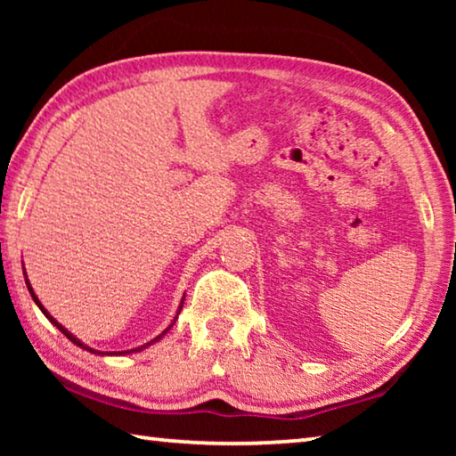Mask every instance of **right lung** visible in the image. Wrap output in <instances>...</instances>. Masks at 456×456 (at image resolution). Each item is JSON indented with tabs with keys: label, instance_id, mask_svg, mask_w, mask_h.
I'll list each match as a JSON object with an SVG mask.
<instances>
[{
	"label": "right lung",
	"instance_id": "right-lung-1",
	"mask_svg": "<svg viewBox=\"0 0 456 456\" xmlns=\"http://www.w3.org/2000/svg\"><path fill=\"white\" fill-rule=\"evenodd\" d=\"M26 283H28V289H29V293H32V297H34V302L37 304V307H40V310L44 312V315H45V318H48V320H50V322L53 323V326H56V328H58V330L61 331V334H64V336H66L68 339H70V342H74L76 346H80V348H82V350H88V352H92V354H100V356H104V352L92 350V348H90V346H86V344H82L78 338H76V336H72V334H70V331H68V330H66L64 326H61V323H58L56 320H53V318H52V315L48 314V310H45V307L42 305V302H40V299H37V296H36V293H34V289H32V285H29V281H26ZM183 299H184V297H183ZM181 307H183V304H181ZM181 307H179V314H181ZM175 320H176V318H175ZM173 323H175V322H173ZM173 323H171V326H173ZM171 326H168V328H167V330L163 331V334H160V336H157V338H154V339H152V342H157V339H160V338H163V336L167 334V331H168V330H171ZM152 342H149V344H144V346H141V348H134V350H126V352H118V354H130V352H141L142 348H146V346H151ZM106 354H108V352H106ZM114 354H117V352H114Z\"/></svg>",
	"mask_w": 456,
	"mask_h": 456
}]
</instances>
